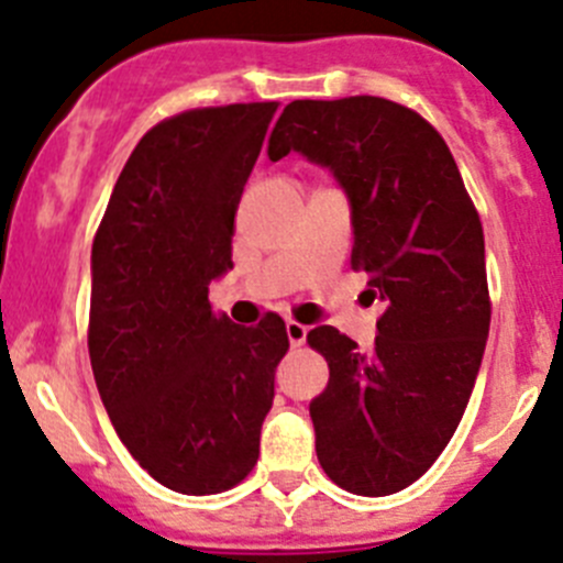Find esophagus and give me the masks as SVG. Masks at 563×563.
Here are the masks:
<instances>
[{
  "label": "esophagus",
  "mask_w": 563,
  "mask_h": 563,
  "mask_svg": "<svg viewBox=\"0 0 563 563\" xmlns=\"http://www.w3.org/2000/svg\"><path fill=\"white\" fill-rule=\"evenodd\" d=\"M286 333H288V341H291V346H302V344H306L308 328L302 322H297V319H288Z\"/></svg>",
  "instance_id": "34e87169"
}]
</instances>
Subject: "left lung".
Returning <instances> with one entry per match:
<instances>
[{"instance_id":"1","label":"left lung","mask_w":563,"mask_h":563,"mask_svg":"<svg viewBox=\"0 0 563 563\" xmlns=\"http://www.w3.org/2000/svg\"><path fill=\"white\" fill-rule=\"evenodd\" d=\"M291 150L344 186L350 264L383 306L369 350L330 324L308 333L330 369L311 402L319 464L353 495L386 497L433 466L470 402L492 322L483 224L439 130L400 102L294 99L269 157Z\"/></svg>"}]
</instances>
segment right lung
I'll use <instances>...</instances> for the list:
<instances>
[{
	"label": "right lung",
	"mask_w": 563,
	"mask_h": 563,
	"mask_svg": "<svg viewBox=\"0 0 563 563\" xmlns=\"http://www.w3.org/2000/svg\"><path fill=\"white\" fill-rule=\"evenodd\" d=\"M277 102L194 108L146 130L91 250L88 355L110 422L172 492L219 495L261 453L286 322L210 308L233 266L235 210Z\"/></svg>",
	"instance_id": "add662e5"
}]
</instances>
